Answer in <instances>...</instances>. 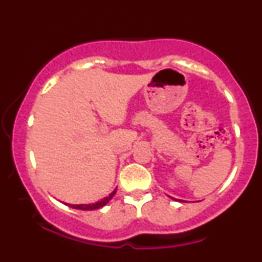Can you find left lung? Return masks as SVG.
<instances>
[{
	"label": "left lung",
	"mask_w": 262,
	"mask_h": 262,
	"mask_svg": "<svg viewBox=\"0 0 262 262\" xmlns=\"http://www.w3.org/2000/svg\"><path fill=\"white\" fill-rule=\"evenodd\" d=\"M169 198H172L173 201H177V202H183V201H180V199H177V198H173V197H169Z\"/></svg>",
	"instance_id": "obj_1"
}]
</instances>
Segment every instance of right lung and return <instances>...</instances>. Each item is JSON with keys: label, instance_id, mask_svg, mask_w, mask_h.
<instances>
[{"label": "right lung", "instance_id": "1", "mask_svg": "<svg viewBox=\"0 0 262 262\" xmlns=\"http://www.w3.org/2000/svg\"><path fill=\"white\" fill-rule=\"evenodd\" d=\"M116 191H117V189H116L115 191H113L112 193L108 194L107 197L103 198L102 201L96 202V203H94V204H79V205H73V204H68V203H64V204H65V205L70 206V207H72V208H77V210H82V211H93V210H97V208H101V207H103V206H105L106 204L111 201L112 197L115 196Z\"/></svg>", "mask_w": 262, "mask_h": 262}]
</instances>
